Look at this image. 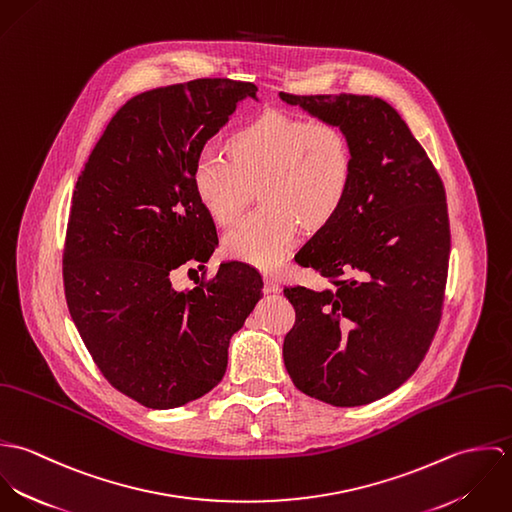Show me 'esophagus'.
I'll list each match as a JSON object with an SVG mask.
<instances>
[{
    "mask_svg": "<svg viewBox=\"0 0 512 512\" xmlns=\"http://www.w3.org/2000/svg\"><path fill=\"white\" fill-rule=\"evenodd\" d=\"M264 290L266 293L280 292V282L274 274H264Z\"/></svg>",
    "mask_w": 512,
    "mask_h": 512,
    "instance_id": "1",
    "label": "esophagus"
}]
</instances>
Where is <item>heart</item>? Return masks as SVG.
Returning <instances> with one entry per match:
<instances>
[{"label": "heart", "instance_id": "obj_1", "mask_svg": "<svg viewBox=\"0 0 512 512\" xmlns=\"http://www.w3.org/2000/svg\"><path fill=\"white\" fill-rule=\"evenodd\" d=\"M226 159L201 153L191 183L199 205L222 228L238 219L256 183L258 211L228 232L230 256L274 268L301 226L327 228L343 211L355 181V153L347 132L327 120H305L266 110L240 124L226 140Z\"/></svg>", "mask_w": 512, "mask_h": 512}]
</instances>
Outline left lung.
Instances as JSON below:
<instances>
[{
    "instance_id": "1",
    "label": "left lung",
    "mask_w": 512,
    "mask_h": 512,
    "mask_svg": "<svg viewBox=\"0 0 512 512\" xmlns=\"http://www.w3.org/2000/svg\"><path fill=\"white\" fill-rule=\"evenodd\" d=\"M280 98L341 126L355 153L343 211L295 254L331 286L284 290L295 309L284 363L303 394L363 406L404 384L438 331L451 246L445 189L424 147L382 98Z\"/></svg>"
}]
</instances>
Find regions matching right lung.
I'll return each instance as SVG.
<instances>
[{"instance_id": "1", "label": "right lung", "mask_w": 512, "mask_h": 512, "mask_svg": "<svg viewBox=\"0 0 512 512\" xmlns=\"http://www.w3.org/2000/svg\"><path fill=\"white\" fill-rule=\"evenodd\" d=\"M252 82L197 78L142 92L106 126L74 187L63 252L74 325L104 378L146 408L183 406L213 390L230 337L262 297V276L222 262L177 292L171 272L205 264L219 236L191 173Z\"/></svg>"}]
</instances>
